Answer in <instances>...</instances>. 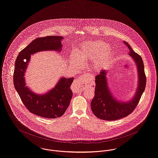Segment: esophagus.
<instances>
[{
  "mask_svg": "<svg viewBox=\"0 0 158 158\" xmlns=\"http://www.w3.org/2000/svg\"><path fill=\"white\" fill-rule=\"evenodd\" d=\"M92 78L91 76H89L86 73H84L80 76L79 77H78L77 79H76L75 81V89L76 92H79L80 90H82V87H83V82L85 81H86V79H91Z\"/></svg>",
  "mask_w": 158,
  "mask_h": 158,
  "instance_id": "34e87169",
  "label": "esophagus"
}]
</instances>
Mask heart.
I'll use <instances>...</instances> for the list:
<instances>
[{
	"label": "heart",
	"instance_id": "1",
	"mask_svg": "<svg viewBox=\"0 0 158 158\" xmlns=\"http://www.w3.org/2000/svg\"><path fill=\"white\" fill-rule=\"evenodd\" d=\"M112 52L108 44L101 40L89 42L82 44L77 54L73 53L71 56V62L76 68L82 66L81 59L86 61L92 60L93 68L100 69L110 59Z\"/></svg>",
	"mask_w": 158,
	"mask_h": 158
}]
</instances>
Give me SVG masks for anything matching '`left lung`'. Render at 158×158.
<instances>
[{
  "mask_svg": "<svg viewBox=\"0 0 158 158\" xmlns=\"http://www.w3.org/2000/svg\"><path fill=\"white\" fill-rule=\"evenodd\" d=\"M129 49V55L135 62L138 72V86L132 99L127 101L116 99L112 94L107 83V70L102 69L95 77V97L90 103L92 111L102 120H114L126 117L131 114L138 104L146 86L144 64L141 56L133 51L127 42L123 41Z\"/></svg>",
  "mask_w": 158,
  "mask_h": 158,
  "instance_id": "left-lung-1",
  "label": "left lung"
}]
</instances>
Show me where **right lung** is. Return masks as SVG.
<instances>
[{"label": "right lung", "instance_id": "1", "mask_svg": "<svg viewBox=\"0 0 158 158\" xmlns=\"http://www.w3.org/2000/svg\"><path fill=\"white\" fill-rule=\"evenodd\" d=\"M62 36H49L37 38L19 53L13 74L15 88L27 109L32 114L45 118H59L69 106L72 97L70 86L73 77H61L56 85L43 94L33 92L26 86V70L31 55L39 52L57 51L62 49Z\"/></svg>", "mask_w": 158, "mask_h": 158}]
</instances>
